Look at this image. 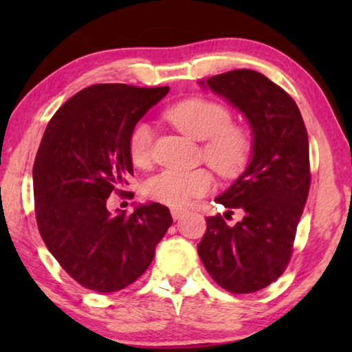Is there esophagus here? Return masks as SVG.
Masks as SVG:
<instances>
[{"label": "esophagus", "instance_id": "1", "mask_svg": "<svg viewBox=\"0 0 352 352\" xmlns=\"http://www.w3.org/2000/svg\"><path fill=\"white\" fill-rule=\"evenodd\" d=\"M184 213H186V210H182V208H171L173 219H179V218H182V216H184Z\"/></svg>", "mask_w": 352, "mask_h": 352}]
</instances>
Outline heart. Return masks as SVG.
<instances>
[{"mask_svg":"<svg viewBox=\"0 0 352 352\" xmlns=\"http://www.w3.org/2000/svg\"><path fill=\"white\" fill-rule=\"evenodd\" d=\"M166 117L175 126L195 141H205L204 157L223 176L242 170L250 153V138L242 128L232 126V113L226 105L210 99L194 98L173 105ZM153 129L139 122L129 133L128 151L131 162L147 168L152 162ZM213 176L204 168L190 171L163 170L147 179L144 192L148 199L170 206H184L192 199L213 189Z\"/></svg>","mask_w":352,"mask_h":352,"instance_id":"1","label":"heart"}]
</instances>
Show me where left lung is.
<instances>
[{
  "label": "left lung",
  "instance_id": "1",
  "mask_svg": "<svg viewBox=\"0 0 352 352\" xmlns=\"http://www.w3.org/2000/svg\"><path fill=\"white\" fill-rule=\"evenodd\" d=\"M245 115L252 128V160L216 201L243 211L228 226L206 218L197 245L213 280L230 293L271 285L290 261L296 226L309 194V141L301 112L280 86L254 70H232L200 81ZM232 213V211H230Z\"/></svg>",
  "mask_w": 352,
  "mask_h": 352
}]
</instances>
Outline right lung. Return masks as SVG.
<instances>
[{"label":"right lung","mask_w":352,"mask_h":352,"mask_svg":"<svg viewBox=\"0 0 352 352\" xmlns=\"http://www.w3.org/2000/svg\"><path fill=\"white\" fill-rule=\"evenodd\" d=\"M168 91L88 86L57 110L43 134L33 165L38 230L62 269L88 290L131 285L173 224L170 210L155 201L131 214L107 208L110 194L133 175L129 133Z\"/></svg>","instance_id":"add662e5"}]
</instances>
